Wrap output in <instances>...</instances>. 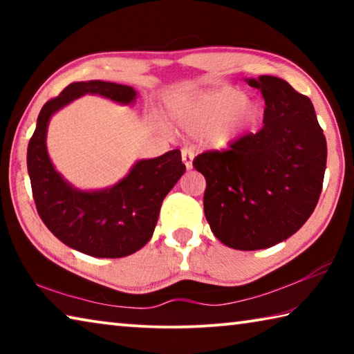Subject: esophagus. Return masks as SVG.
Returning <instances> with one entry per match:
<instances>
[{
  "label": "esophagus",
  "instance_id": "obj_1",
  "mask_svg": "<svg viewBox=\"0 0 354 354\" xmlns=\"http://www.w3.org/2000/svg\"><path fill=\"white\" fill-rule=\"evenodd\" d=\"M181 158L183 162L185 165V169L190 170L192 169V160H194V151L190 148H183L181 149Z\"/></svg>",
  "mask_w": 354,
  "mask_h": 354
}]
</instances>
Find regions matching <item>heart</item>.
Masks as SVG:
<instances>
[{
  "label": "heart",
  "mask_w": 354,
  "mask_h": 354,
  "mask_svg": "<svg viewBox=\"0 0 354 354\" xmlns=\"http://www.w3.org/2000/svg\"><path fill=\"white\" fill-rule=\"evenodd\" d=\"M261 106L253 100L243 98L241 91L223 88L209 93L185 106L183 122L195 133H207L215 145H226L253 128L261 118Z\"/></svg>",
  "instance_id": "heart-1"
}]
</instances>
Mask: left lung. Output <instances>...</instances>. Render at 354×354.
<instances>
[{"mask_svg": "<svg viewBox=\"0 0 354 354\" xmlns=\"http://www.w3.org/2000/svg\"><path fill=\"white\" fill-rule=\"evenodd\" d=\"M248 84L266 100L262 129L194 159L206 179L203 206L214 236L242 251L295 234L319 203L326 169V139L306 95L277 76Z\"/></svg>", "mask_w": 354, "mask_h": 354, "instance_id": "8db88e82", "label": "left lung"}]
</instances>
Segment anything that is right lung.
Masks as SVG:
<instances>
[{"mask_svg":"<svg viewBox=\"0 0 354 354\" xmlns=\"http://www.w3.org/2000/svg\"><path fill=\"white\" fill-rule=\"evenodd\" d=\"M84 93L129 104L136 91L115 82H71L56 98L48 100L28 145V173L32 198L41 221L67 247L93 257H124L151 239L160 205L185 171L181 151L139 160L127 178L100 192L71 187L55 170L46 153V127L56 111Z\"/></svg>","mask_w":354,"mask_h":354,"instance_id":"1","label":"right lung"}]
</instances>
